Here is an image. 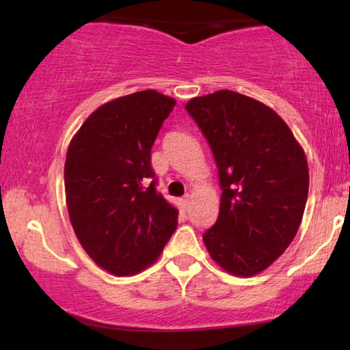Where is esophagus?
<instances>
[{
  "label": "esophagus",
  "instance_id": "obj_1",
  "mask_svg": "<svg viewBox=\"0 0 350 350\" xmlns=\"http://www.w3.org/2000/svg\"><path fill=\"white\" fill-rule=\"evenodd\" d=\"M189 204H191V198H189V194H186L183 199H181V205H183L185 208H188L189 207Z\"/></svg>",
  "mask_w": 350,
  "mask_h": 350
}]
</instances>
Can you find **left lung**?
Wrapping results in <instances>:
<instances>
[{
    "label": "left lung",
    "mask_w": 350,
    "mask_h": 350,
    "mask_svg": "<svg viewBox=\"0 0 350 350\" xmlns=\"http://www.w3.org/2000/svg\"><path fill=\"white\" fill-rule=\"evenodd\" d=\"M186 111L212 148L223 191L205 247L224 271L255 275L298 232L309 191L303 148L274 109L232 90L191 98Z\"/></svg>",
    "instance_id": "8db88e82"
}]
</instances>
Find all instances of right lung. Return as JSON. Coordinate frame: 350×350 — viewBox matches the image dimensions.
Returning a JSON list of instances; mask_svg holds the SVG:
<instances>
[{
	"mask_svg": "<svg viewBox=\"0 0 350 350\" xmlns=\"http://www.w3.org/2000/svg\"><path fill=\"white\" fill-rule=\"evenodd\" d=\"M175 100L156 90L95 109L65 161L70 221L88 255L114 275L152 265L178 224V210L157 193L151 148Z\"/></svg>",
	"mask_w": 350,
	"mask_h": 350,
	"instance_id": "add662e5",
	"label": "right lung"
}]
</instances>
